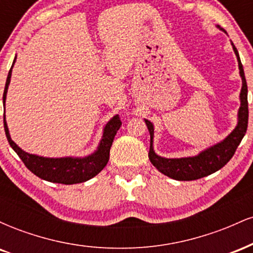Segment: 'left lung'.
I'll return each mask as SVG.
<instances>
[{
    "mask_svg": "<svg viewBox=\"0 0 253 253\" xmlns=\"http://www.w3.org/2000/svg\"><path fill=\"white\" fill-rule=\"evenodd\" d=\"M233 50L237 54L238 64H239L240 76L243 80L242 92H240V108L238 113V125L233 132L229 134L221 143L214 145L210 149L202 151L200 155L188 158H163L157 156L153 151V125L149 120H145L147 128L150 132V151L149 158L153 167L161 171L164 175L177 181H194V179L202 178L211 173L220 170L228 163L229 159L236 153L238 145L245 135L249 123V103H248V84H246L245 75H244L243 64L240 62L239 54L236 46L233 45Z\"/></svg>",
    "mask_w": 253,
    "mask_h": 253,
    "instance_id": "left-lung-1",
    "label": "left lung"
}]
</instances>
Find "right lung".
<instances>
[{
	"mask_svg": "<svg viewBox=\"0 0 253 253\" xmlns=\"http://www.w3.org/2000/svg\"><path fill=\"white\" fill-rule=\"evenodd\" d=\"M15 59H14L13 64L15 63ZM10 77L11 69L9 70V74H8L7 82H5L3 103L5 102V95H7ZM3 123L8 143H9L11 149L17 153V156L21 158L26 168L32 171L34 175L45 179V181L62 183V184H76V183L85 182L94 176H96L108 163L109 151L110 147H112L113 140H114V136L117 134L119 128H120L121 124H123L119 115H115L104 127L102 140H101L96 152L85 157V158H71V157H68V158H45V157L30 155V153L20 149L11 140L9 130H8L7 124H5V118Z\"/></svg>",
	"mask_w": 253,
	"mask_h": 253,
	"instance_id": "add662e5",
	"label": "right lung"
}]
</instances>
